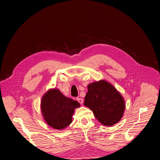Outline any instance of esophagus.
<instances>
[{
	"label": "esophagus",
	"instance_id": "1",
	"mask_svg": "<svg viewBox=\"0 0 160 160\" xmlns=\"http://www.w3.org/2000/svg\"><path fill=\"white\" fill-rule=\"evenodd\" d=\"M77 101H78V102L80 104H82L83 103V99H81V98H77Z\"/></svg>",
	"mask_w": 160,
	"mask_h": 160
}]
</instances>
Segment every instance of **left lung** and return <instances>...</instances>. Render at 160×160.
Listing matches in <instances>:
<instances>
[{
	"instance_id": "left-lung-1",
	"label": "left lung",
	"mask_w": 160,
	"mask_h": 160,
	"mask_svg": "<svg viewBox=\"0 0 160 160\" xmlns=\"http://www.w3.org/2000/svg\"><path fill=\"white\" fill-rule=\"evenodd\" d=\"M84 105L89 108L99 122L111 126L122 118L125 101L118 90L104 80L93 82L88 87Z\"/></svg>"
}]
</instances>
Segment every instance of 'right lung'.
Wrapping results in <instances>:
<instances>
[{"mask_svg":"<svg viewBox=\"0 0 160 160\" xmlns=\"http://www.w3.org/2000/svg\"><path fill=\"white\" fill-rule=\"evenodd\" d=\"M80 104L67 98L57 89L48 91L43 95L41 109L47 123L55 129H65L72 122V115Z\"/></svg>","mask_w":160,"mask_h":160,"instance_id":"right-lung-1","label":"right lung"}]
</instances>
